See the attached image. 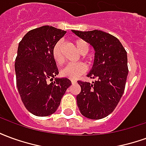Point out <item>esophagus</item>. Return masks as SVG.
Masks as SVG:
<instances>
[{"label": "esophagus", "instance_id": "obj_1", "mask_svg": "<svg viewBox=\"0 0 146 146\" xmlns=\"http://www.w3.org/2000/svg\"><path fill=\"white\" fill-rule=\"evenodd\" d=\"M71 83H72V84H76V80L71 79Z\"/></svg>", "mask_w": 146, "mask_h": 146}]
</instances>
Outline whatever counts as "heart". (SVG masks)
<instances>
[{
  "label": "heart",
  "mask_w": 146,
  "mask_h": 146,
  "mask_svg": "<svg viewBox=\"0 0 146 146\" xmlns=\"http://www.w3.org/2000/svg\"><path fill=\"white\" fill-rule=\"evenodd\" d=\"M77 50L80 54H83L84 59L88 62L90 57L87 56V53H88L90 50V45L88 42L82 39H76L74 41ZM52 56L54 62L58 66H62L64 63L63 56V42L62 40H58L55 43L54 47L52 48ZM87 70L86 65L82 62H76V63H70L66 65L62 70H61V75L67 78L75 79L81 74L84 73Z\"/></svg>",
  "instance_id": "heart-1"
}]
</instances>
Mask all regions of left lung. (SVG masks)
<instances>
[{"mask_svg":"<svg viewBox=\"0 0 146 146\" xmlns=\"http://www.w3.org/2000/svg\"><path fill=\"white\" fill-rule=\"evenodd\" d=\"M93 46L95 61L88 77L92 84L78 80L81 92L76 95L80 113L92 119H102L115 110L125 89L128 74L127 51L116 36L101 30H72Z\"/></svg>","mask_w":146,"mask_h":146,"instance_id":"8db88e82","label":"left lung"}]
</instances>
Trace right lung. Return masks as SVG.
I'll return each mask as SVG.
<instances>
[{
	"mask_svg": "<svg viewBox=\"0 0 146 146\" xmlns=\"http://www.w3.org/2000/svg\"><path fill=\"white\" fill-rule=\"evenodd\" d=\"M66 33L44 26L29 31L19 44L15 62L16 85L25 107L35 116L54 113L71 85L68 78H55L52 81L58 74L52 48Z\"/></svg>",
	"mask_w": 146,
	"mask_h": 146,
	"instance_id": "obj_1",
	"label": "right lung"
}]
</instances>
